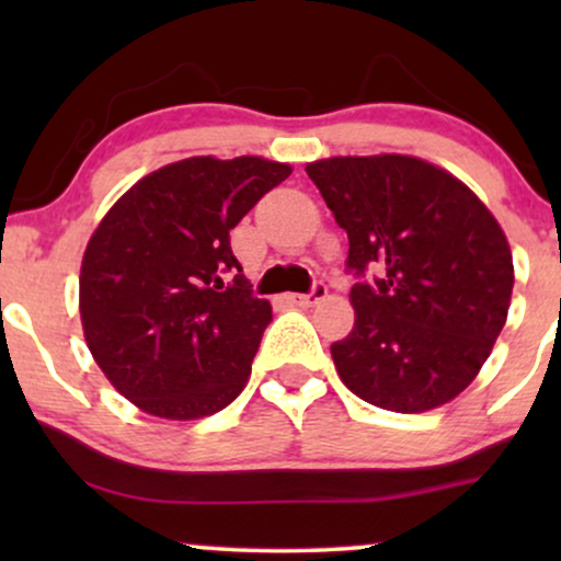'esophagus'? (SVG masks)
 <instances>
[{
    "label": "esophagus",
    "instance_id": "1",
    "mask_svg": "<svg viewBox=\"0 0 561 561\" xmlns=\"http://www.w3.org/2000/svg\"><path fill=\"white\" fill-rule=\"evenodd\" d=\"M327 298V285L324 282H317V285L311 287V293H295V295H287L289 302H295V306H317L319 300Z\"/></svg>",
    "mask_w": 561,
    "mask_h": 561
}]
</instances>
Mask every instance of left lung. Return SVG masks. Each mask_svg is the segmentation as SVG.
Returning a JSON list of instances; mask_svg holds the SVG:
<instances>
[{"label":"left lung","instance_id":"obj_1","mask_svg":"<svg viewBox=\"0 0 561 561\" xmlns=\"http://www.w3.org/2000/svg\"><path fill=\"white\" fill-rule=\"evenodd\" d=\"M306 173L347 231L345 266L358 276L356 324L332 343L340 379L401 414L448 403L506 324L514 266L499 221L467 184L420 158H327Z\"/></svg>","mask_w":561,"mask_h":561}]
</instances>
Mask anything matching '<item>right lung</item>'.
Wrapping results in <instances>:
<instances>
[{
    "mask_svg": "<svg viewBox=\"0 0 561 561\" xmlns=\"http://www.w3.org/2000/svg\"><path fill=\"white\" fill-rule=\"evenodd\" d=\"M293 173L253 156L186 158L139 179L81 261V324L113 388L160 420L210 416L240 396L272 306L229 231Z\"/></svg>",
    "mask_w": 561,
    "mask_h": 561,
    "instance_id": "obj_1",
    "label": "right lung"
}]
</instances>
